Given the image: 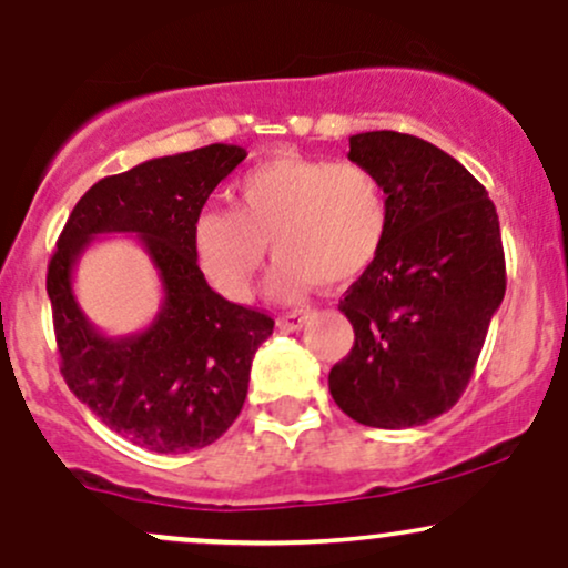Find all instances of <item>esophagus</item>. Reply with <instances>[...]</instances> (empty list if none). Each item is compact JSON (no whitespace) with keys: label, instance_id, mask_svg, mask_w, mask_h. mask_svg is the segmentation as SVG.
I'll return each mask as SVG.
<instances>
[{"label":"esophagus","instance_id":"obj_1","mask_svg":"<svg viewBox=\"0 0 568 568\" xmlns=\"http://www.w3.org/2000/svg\"><path fill=\"white\" fill-rule=\"evenodd\" d=\"M306 321H310V312H288V315L277 317V328L280 331H302Z\"/></svg>","mask_w":568,"mask_h":568}]
</instances>
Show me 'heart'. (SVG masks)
<instances>
[{"label":"heart","instance_id":"b5f03b06","mask_svg":"<svg viewBox=\"0 0 568 568\" xmlns=\"http://www.w3.org/2000/svg\"><path fill=\"white\" fill-rule=\"evenodd\" d=\"M232 207H205L192 224V251L213 288L232 302L251 296L266 243L277 253L266 291L277 302L312 283L342 285L374 264L387 237V200L357 162L277 154L232 186Z\"/></svg>","mask_w":568,"mask_h":568}]
</instances>
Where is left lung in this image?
<instances>
[{"mask_svg":"<svg viewBox=\"0 0 568 568\" xmlns=\"http://www.w3.org/2000/svg\"><path fill=\"white\" fill-rule=\"evenodd\" d=\"M379 181L387 237L338 310L355 344L328 374L336 406L366 427L427 425L459 400L505 298L497 207L462 162L416 135H349Z\"/></svg>","mask_w":568,"mask_h":568,"instance_id":"8db88e82","label":"left lung"}]
</instances>
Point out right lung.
Masks as SVG:
<instances>
[{
    "label": "right lung",
    "instance_id": "obj_1",
    "mask_svg": "<svg viewBox=\"0 0 568 568\" xmlns=\"http://www.w3.org/2000/svg\"><path fill=\"white\" fill-rule=\"evenodd\" d=\"M247 158L211 143L101 179L77 202L48 266L61 374L109 429L158 454L219 440L243 410L256 349L275 321L226 302L192 251V224L211 192ZM101 233H135L159 270L163 304L139 335L106 337L73 296V270Z\"/></svg>",
    "mask_w": 568,
    "mask_h": 568
}]
</instances>
